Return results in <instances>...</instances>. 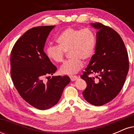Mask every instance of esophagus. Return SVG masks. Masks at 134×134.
<instances>
[{
  "instance_id": "obj_1",
  "label": "esophagus",
  "mask_w": 134,
  "mask_h": 134,
  "mask_svg": "<svg viewBox=\"0 0 134 134\" xmlns=\"http://www.w3.org/2000/svg\"><path fill=\"white\" fill-rule=\"evenodd\" d=\"M70 78L72 81H76V80L79 77H78V76H70Z\"/></svg>"
}]
</instances>
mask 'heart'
<instances>
[{
	"instance_id": "b5f03b06",
	"label": "heart",
	"mask_w": 134,
	"mask_h": 134,
	"mask_svg": "<svg viewBox=\"0 0 134 134\" xmlns=\"http://www.w3.org/2000/svg\"><path fill=\"white\" fill-rule=\"evenodd\" d=\"M58 45L49 44L46 55L52 62L58 64L64 60L65 52H69L71 57L60 69L62 74H76L82 67L83 60L92 58L96 47V36L91 29L68 27L58 35L56 39Z\"/></svg>"
}]
</instances>
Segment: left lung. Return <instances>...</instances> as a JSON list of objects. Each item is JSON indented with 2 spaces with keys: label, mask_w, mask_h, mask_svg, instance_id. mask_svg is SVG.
I'll return each instance as SVG.
<instances>
[{
  "label": "left lung",
  "mask_w": 134,
  "mask_h": 134,
  "mask_svg": "<svg viewBox=\"0 0 134 134\" xmlns=\"http://www.w3.org/2000/svg\"><path fill=\"white\" fill-rule=\"evenodd\" d=\"M91 26L98 30L96 47L90 64L81 76L87 84L82 94L90 104L102 106L113 100L120 92L129 72V56L117 32L99 23H91Z\"/></svg>",
  "instance_id": "left-lung-1"
}]
</instances>
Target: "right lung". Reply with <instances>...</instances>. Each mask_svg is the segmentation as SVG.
<instances>
[{
    "label": "right lung",
    "mask_w": 134,
    "mask_h": 134,
    "mask_svg": "<svg viewBox=\"0 0 134 134\" xmlns=\"http://www.w3.org/2000/svg\"><path fill=\"white\" fill-rule=\"evenodd\" d=\"M54 27L38 26L27 31L14 44L10 55V76L15 87L24 101L41 110L57 103L70 81L67 76H53L47 82L43 81L57 69L43 50Z\"/></svg>",
    "instance_id": "1"
}]
</instances>
